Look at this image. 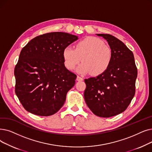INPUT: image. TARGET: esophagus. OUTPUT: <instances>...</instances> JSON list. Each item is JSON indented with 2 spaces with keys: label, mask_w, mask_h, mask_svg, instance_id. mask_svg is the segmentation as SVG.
I'll return each mask as SVG.
<instances>
[{
  "label": "esophagus",
  "mask_w": 152,
  "mask_h": 152,
  "mask_svg": "<svg viewBox=\"0 0 152 152\" xmlns=\"http://www.w3.org/2000/svg\"><path fill=\"white\" fill-rule=\"evenodd\" d=\"M76 80H77V81H83V77H80V76H77V77H76Z\"/></svg>",
  "instance_id": "obj_1"
}]
</instances>
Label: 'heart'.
<instances>
[{"instance_id":"1","label":"heart","mask_w":152,"mask_h":152,"mask_svg":"<svg viewBox=\"0 0 152 152\" xmlns=\"http://www.w3.org/2000/svg\"><path fill=\"white\" fill-rule=\"evenodd\" d=\"M63 58L65 66L73 70L83 62L77 71L80 73H89L93 76L103 74L109 68L113 60V51L100 38L88 37L76 43L75 48L67 47L63 49Z\"/></svg>"}]
</instances>
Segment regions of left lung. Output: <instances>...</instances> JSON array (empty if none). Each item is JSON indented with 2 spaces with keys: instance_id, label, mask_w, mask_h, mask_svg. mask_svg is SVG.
<instances>
[{
  "instance_id": "1",
  "label": "left lung",
  "mask_w": 152,
  "mask_h": 152,
  "mask_svg": "<svg viewBox=\"0 0 152 152\" xmlns=\"http://www.w3.org/2000/svg\"><path fill=\"white\" fill-rule=\"evenodd\" d=\"M96 35L107 40L113 51V60L103 74L85 79L84 97L96 115L110 117L123 113L132 100L137 68L132 51L120 39L109 34Z\"/></svg>"
}]
</instances>
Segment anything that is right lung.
I'll return each instance as SVG.
<instances>
[{"label": "right lung", "instance_id": "add662e5", "mask_svg": "<svg viewBox=\"0 0 152 152\" xmlns=\"http://www.w3.org/2000/svg\"><path fill=\"white\" fill-rule=\"evenodd\" d=\"M77 39L68 33L51 32L22 48L14 69L15 91L26 110L50 116L61 108L77 77L65 67L63 51Z\"/></svg>", "mask_w": 152, "mask_h": 152}]
</instances>
